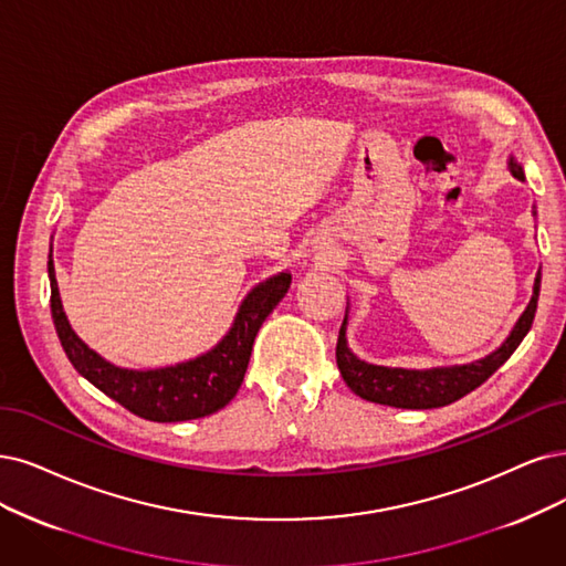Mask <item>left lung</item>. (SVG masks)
<instances>
[{"label": "left lung", "instance_id": "obj_1", "mask_svg": "<svg viewBox=\"0 0 566 566\" xmlns=\"http://www.w3.org/2000/svg\"><path fill=\"white\" fill-rule=\"evenodd\" d=\"M509 167L515 179L525 181V172L522 165L515 163V158H509ZM538 289H541V270L534 280V294L530 305L522 312L517 324L513 326L511 336L501 343L499 349H494L490 357L464 364V366H443V368H427V370H410V368H387L361 361L357 354L347 347V315L343 319L338 345H336V361L340 368L343 380L347 387L361 396V399L380 406H394V408H408V410H427V408H441L448 403H454L473 391L475 387L483 385L490 375L504 366L511 354L517 349L522 338L527 336L538 303Z\"/></svg>", "mask_w": 566, "mask_h": 566}]
</instances>
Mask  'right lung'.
<instances>
[{
  "label": "right lung",
  "mask_w": 566,
  "mask_h": 566,
  "mask_svg": "<svg viewBox=\"0 0 566 566\" xmlns=\"http://www.w3.org/2000/svg\"><path fill=\"white\" fill-rule=\"evenodd\" d=\"M49 280L53 324L72 366L125 410L151 422L198 420L228 406L244 380L261 324L284 298L291 284L289 272H280L251 289L238 310L233 326L200 357L165 368L133 370L102 359L72 331L62 310L53 259H49Z\"/></svg>",
  "instance_id": "add662e5"
}]
</instances>
